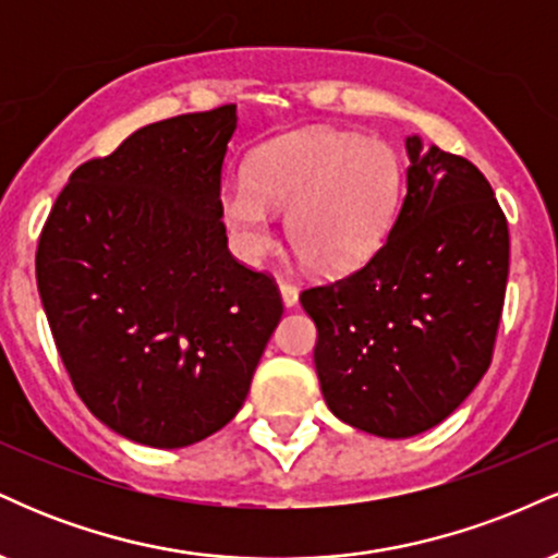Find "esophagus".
Returning a JSON list of instances; mask_svg holds the SVG:
<instances>
[{"mask_svg": "<svg viewBox=\"0 0 558 558\" xmlns=\"http://www.w3.org/2000/svg\"><path fill=\"white\" fill-rule=\"evenodd\" d=\"M280 299H283L286 306H296L299 304V288L291 283H280Z\"/></svg>", "mask_w": 558, "mask_h": 558, "instance_id": "esophagus-1", "label": "esophagus"}]
</instances>
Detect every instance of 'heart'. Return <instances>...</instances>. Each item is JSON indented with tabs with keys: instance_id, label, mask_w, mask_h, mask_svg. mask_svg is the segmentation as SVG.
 Listing matches in <instances>:
<instances>
[{
	"instance_id": "heart-1",
	"label": "heart",
	"mask_w": 558,
	"mask_h": 558,
	"mask_svg": "<svg viewBox=\"0 0 558 558\" xmlns=\"http://www.w3.org/2000/svg\"><path fill=\"white\" fill-rule=\"evenodd\" d=\"M401 194L403 162L388 141L312 128L254 151L246 178L222 183L220 207L243 259L270 252L278 209L288 213V246L301 265L341 275L380 248Z\"/></svg>"
}]
</instances>
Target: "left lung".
I'll use <instances>...</instances> for the list:
<instances>
[{
    "instance_id": "obj_1",
    "label": "left lung",
    "mask_w": 558,
    "mask_h": 558,
    "mask_svg": "<svg viewBox=\"0 0 558 558\" xmlns=\"http://www.w3.org/2000/svg\"><path fill=\"white\" fill-rule=\"evenodd\" d=\"M407 194L356 272L306 288L315 369L338 420L380 438L444 422L490 367L509 226L470 159L407 138Z\"/></svg>"
}]
</instances>
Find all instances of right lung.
<instances>
[{"instance_id":"1","label":"right lung","mask_w":558,"mask_h":558,"mask_svg":"<svg viewBox=\"0 0 558 558\" xmlns=\"http://www.w3.org/2000/svg\"><path fill=\"white\" fill-rule=\"evenodd\" d=\"M235 105L138 128L70 175L36 283L75 393L136 444L183 448L239 414L283 315L228 252L220 181Z\"/></svg>"}]
</instances>
